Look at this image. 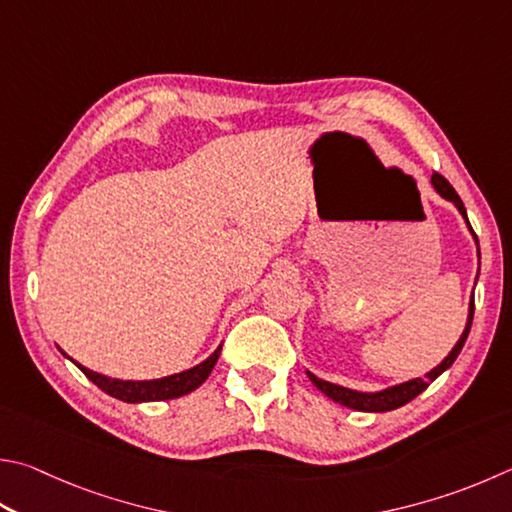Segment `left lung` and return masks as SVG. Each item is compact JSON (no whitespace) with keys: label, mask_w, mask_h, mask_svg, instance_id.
<instances>
[{"label":"left lung","mask_w":512,"mask_h":512,"mask_svg":"<svg viewBox=\"0 0 512 512\" xmlns=\"http://www.w3.org/2000/svg\"><path fill=\"white\" fill-rule=\"evenodd\" d=\"M432 185H434V190L439 192L443 199L452 201L454 206L459 208L463 219L468 221L466 208H463V201H461V197L457 194V190H454L452 185L448 183V179H445V176H441L439 172H434V174H432ZM468 228H470L472 235H475V230H472L470 221H468ZM475 239H477V235H475ZM477 246H479V241H477ZM477 277H479V275H477ZM472 315H475V297H472V302H470L468 324H466V329H463L459 342H457V345H454V349L448 353V356H445V360L441 362V365L434 367V369L430 371V374H425L423 378H414V380H407V383L387 387V389H383V392L367 394V392H353V389L327 383V380L313 376L311 371H306V374H309L311 383H313L315 387H318L324 396H329L331 401H336V403H340V405L351 407V410H358V412H389V410H396V407H403L405 403H410L412 398H416L418 394L425 392V389L430 387L432 380L439 378V376L443 374V371L448 369L454 360H457V356L461 353L463 345H466V340H468V333H470V327H472Z\"/></svg>","instance_id":"8db88e82"}]
</instances>
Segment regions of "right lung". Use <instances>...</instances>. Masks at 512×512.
Returning <instances> with one entry per match:
<instances>
[{
	"label": "right lung",
	"mask_w": 512,
	"mask_h": 512,
	"mask_svg": "<svg viewBox=\"0 0 512 512\" xmlns=\"http://www.w3.org/2000/svg\"><path fill=\"white\" fill-rule=\"evenodd\" d=\"M221 347H217V351L212 353L210 358H206L201 365L192 367L188 371H181V374L174 376H165L159 380H118V378H107L102 374H96L87 367H80L82 374H85L91 383L98 385L102 392L118 398V401L125 403H150V401H170V398H179L185 396L197 389L203 380L210 376V371L215 369L217 360H219Z\"/></svg>",
	"instance_id": "obj_1"
}]
</instances>
